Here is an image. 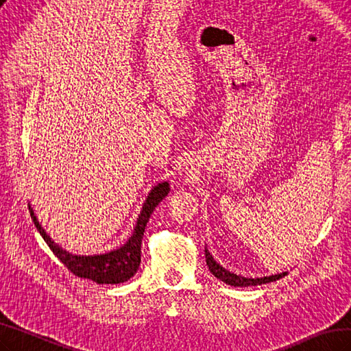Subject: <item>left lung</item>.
<instances>
[{
  "mask_svg": "<svg viewBox=\"0 0 351 351\" xmlns=\"http://www.w3.org/2000/svg\"><path fill=\"white\" fill-rule=\"evenodd\" d=\"M205 261H207L208 269L213 276L223 281V283H226L229 286H234V287H249V286L267 285V283H271V281H277L281 277L287 276V272H280V274H276V276L258 277V278H247L243 276H237V274H234V272L225 269L220 263H217L215 261V258L211 256V253L207 250V247H205Z\"/></svg>",
  "mask_w": 351,
  "mask_h": 351,
  "instance_id": "obj_1",
  "label": "left lung"
}]
</instances>
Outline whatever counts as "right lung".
<instances>
[{
	"instance_id": "1",
	"label": "right lung",
	"mask_w": 351,
	"mask_h": 351,
	"mask_svg": "<svg viewBox=\"0 0 351 351\" xmlns=\"http://www.w3.org/2000/svg\"><path fill=\"white\" fill-rule=\"evenodd\" d=\"M169 193V183L162 182L158 183L150 193L147 195L146 201L143 204L141 213L136 219V223L134 228V232L123 245L107 253L102 254H93V256H83V254H73L70 252L64 250L61 245L56 244L50 235L46 234L43 229L37 216L34 215V210L31 208V217L34 220L43 240L50 247L56 258L61 261L65 267L70 269L74 276L80 278H89L95 281L98 285H119L125 283V281L134 277L136 269L140 268L141 262V240L144 235V229H146L147 221L153 210L156 205L165 198Z\"/></svg>"
}]
</instances>
